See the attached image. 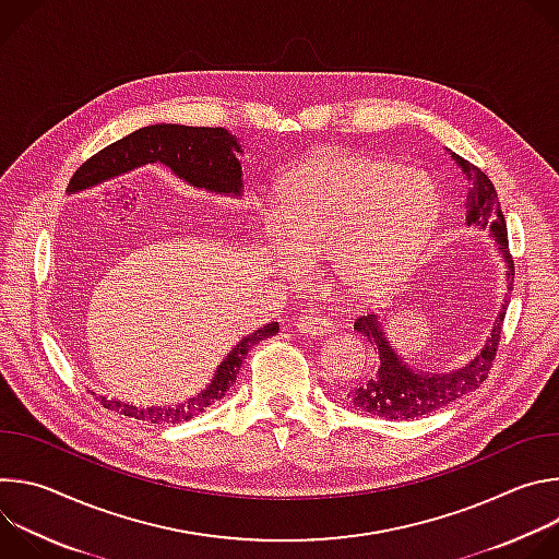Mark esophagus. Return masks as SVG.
Listing matches in <instances>:
<instances>
[{
    "label": "esophagus",
    "mask_w": 559,
    "mask_h": 559,
    "mask_svg": "<svg viewBox=\"0 0 559 559\" xmlns=\"http://www.w3.org/2000/svg\"><path fill=\"white\" fill-rule=\"evenodd\" d=\"M334 330H336L334 321H330L328 316H321V313H307L298 321V332L309 336H325V334H332Z\"/></svg>",
    "instance_id": "34e87169"
}]
</instances>
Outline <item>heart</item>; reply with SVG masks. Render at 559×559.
Instances as JSON below:
<instances>
[{
    "mask_svg": "<svg viewBox=\"0 0 559 559\" xmlns=\"http://www.w3.org/2000/svg\"><path fill=\"white\" fill-rule=\"evenodd\" d=\"M440 216L436 183L418 170L352 154L311 156L285 181L281 201L261 210L265 234L302 261L328 257L334 276L373 292L405 276L425 252Z\"/></svg>",
    "mask_w": 559,
    "mask_h": 559,
    "instance_id": "heart-1",
    "label": "heart"
}]
</instances>
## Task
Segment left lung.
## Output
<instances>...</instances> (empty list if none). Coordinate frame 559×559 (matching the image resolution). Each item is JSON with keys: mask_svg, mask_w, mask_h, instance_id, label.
<instances>
[{"mask_svg": "<svg viewBox=\"0 0 559 559\" xmlns=\"http://www.w3.org/2000/svg\"><path fill=\"white\" fill-rule=\"evenodd\" d=\"M451 158L457 164V168L464 175L466 181V225H477L480 229L489 227L493 231V238L498 243V250L504 257L507 263V281H509V294L513 289V278H515V265L513 257L509 252V241H507V221L500 207L498 192L491 183V179L473 164H468L466 158L460 154L451 152ZM507 305L509 298H504L502 311L498 313V321L491 330V336L487 338L483 352L477 354L466 367L447 371V373H425V371H414L403 362V358H397V354L391 349L389 341L384 338V330H380V321L376 313H367L356 318L354 330L362 334L373 349H378V367L365 376L362 382H356L347 391V401L371 416L380 418H418L427 416L440 407L451 405L457 397L464 393L473 391L480 386L489 369L493 367L500 336H502V325H504V316H507Z\"/></svg>", "mask_w": 559, "mask_h": 559, "instance_id": "1", "label": "left lung"}]
</instances>
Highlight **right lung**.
<instances>
[{"label":"right lung","instance_id":"obj_1","mask_svg":"<svg viewBox=\"0 0 559 559\" xmlns=\"http://www.w3.org/2000/svg\"><path fill=\"white\" fill-rule=\"evenodd\" d=\"M236 152L243 150L238 145L236 136H231L225 128H192L177 123L145 126L91 156L88 162L82 164V168L72 175L68 192L95 188L108 179L121 177L123 173H130L145 164H164L173 170L175 177L183 179L194 188H203L216 194L241 197L243 173L241 162L236 158ZM276 334L278 323L263 325L261 330L248 334L218 365L214 380L197 397H190L188 403L173 407L141 409L134 405H126L121 401H106L104 395H99L102 405L110 412L123 414L134 420H145L152 425H175L192 420L212 403L221 401L229 391V386L236 382L238 371H241L248 352L257 343Z\"/></svg>","mask_w":559,"mask_h":559}]
</instances>
